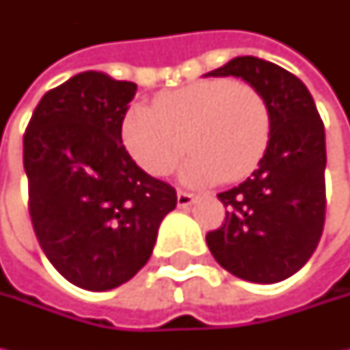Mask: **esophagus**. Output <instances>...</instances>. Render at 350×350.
Segmentation results:
<instances>
[{"instance_id":"34e87169","label":"esophagus","mask_w":350,"mask_h":350,"mask_svg":"<svg viewBox=\"0 0 350 350\" xmlns=\"http://www.w3.org/2000/svg\"><path fill=\"white\" fill-rule=\"evenodd\" d=\"M195 200H196V195H193V193H187V191H177V204H179L181 208L191 206Z\"/></svg>"}]
</instances>
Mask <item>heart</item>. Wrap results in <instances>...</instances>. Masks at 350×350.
I'll use <instances>...</instances> for the list:
<instances>
[{"label":"heart","instance_id":"obj_1","mask_svg":"<svg viewBox=\"0 0 350 350\" xmlns=\"http://www.w3.org/2000/svg\"><path fill=\"white\" fill-rule=\"evenodd\" d=\"M130 155L150 175L165 177L185 152L183 179L237 183L261 163L271 140V111L261 91L226 77L202 79L136 103L120 122Z\"/></svg>","mask_w":350,"mask_h":350}]
</instances>
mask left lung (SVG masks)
<instances>
[{"label": "left lung", "mask_w": 350, "mask_h": 350, "mask_svg": "<svg viewBox=\"0 0 350 350\" xmlns=\"http://www.w3.org/2000/svg\"><path fill=\"white\" fill-rule=\"evenodd\" d=\"M235 75L261 91L271 140L259 167L218 198L224 224L206 234L210 253L249 282L273 284L300 271L325 222V128L308 88L273 62L237 56L208 72Z\"/></svg>", "instance_id": "1"}]
</instances>
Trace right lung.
I'll return each mask as SVG.
<instances>
[{
  "label": "right lung",
  "instance_id": "add662e5",
  "mask_svg": "<svg viewBox=\"0 0 350 350\" xmlns=\"http://www.w3.org/2000/svg\"><path fill=\"white\" fill-rule=\"evenodd\" d=\"M136 83L83 72L50 89L23 136L29 214L40 247L85 290L124 284L148 262L175 189L126 152L120 122Z\"/></svg>",
  "mask_w": 350,
  "mask_h": 350
}]
</instances>
